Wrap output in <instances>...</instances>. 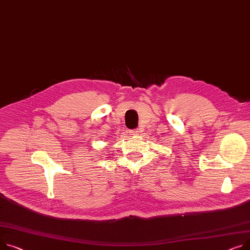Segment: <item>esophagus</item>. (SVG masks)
Listing matches in <instances>:
<instances>
[{"mask_svg": "<svg viewBox=\"0 0 250 250\" xmlns=\"http://www.w3.org/2000/svg\"><path fill=\"white\" fill-rule=\"evenodd\" d=\"M129 134H130L131 136H138V135L140 134V130H139V129H134V130H130Z\"/></svg>", "mask_w": 250, "mask_h": 250, "instance_id": "obj_1", "label": "esophagus"}]
</instances>
